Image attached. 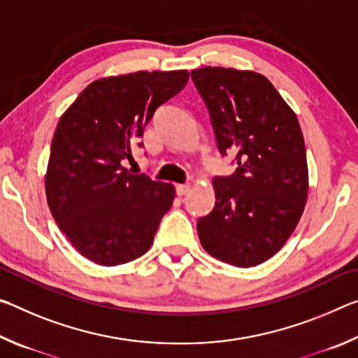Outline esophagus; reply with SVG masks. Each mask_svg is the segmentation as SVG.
Returning a JSON list of instances; mask_svg holds the SVG:
<instances>
[{
	"label": "esophagus",
	"instance_id": "obj_1",
	"mask_svg": "<svg viewBox=\"0 0 358 358\" xmlns=\"http://www.w3.org/2000/svg\"><path fill=\"white\" fill-rule=\"evenodd\" d=\"M191 185L189 183H185V185H177V194L178 196H186L187 192L191 191Z\"/></svg>",
	"mask_w": 358,
	"mask_h": 358
}]
</instances>
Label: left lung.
<instances>
[{
	"mask_svg": "<svg viewBox=\"0 0 358 358\" xmlns=\"http://www.w3.org/2000/svg\"><path fill=\"white\" fill-rule=\"evenodd\" d=\"M191 77L208 107L217 148L237 151L238 166L230 177L211 181L216 203L199 220V238L221 262L256 266L284 246L308 201L300 123L259 72L207 66Z\"/></svg>",
	"mask_w": 358,
	"mask_h": 358,
	"instance_id": "8db88e82",
	"label": "left lung"
}]
</instances>
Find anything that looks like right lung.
<instances>
[{
	"label": "right lung",
	"instance_id": "obj_1",
	"mask_svg": "<svg viewBox=\"0 0 358 358\" xmlns=\"http://www.w3.org/2000/svg\"><path fill=\"white\" fill-rule=\"evenodd\" d=\"M189 72L138 71L98 78L66 108L53 134L45 196L71 245L92 262L115 266L153 245L175 186L121 162L157 107L180 93Z\"/></svg>",
	"mask_w": 358,
	"mask_h": 358
}]
</instances>
